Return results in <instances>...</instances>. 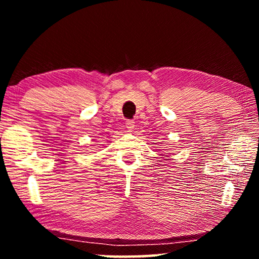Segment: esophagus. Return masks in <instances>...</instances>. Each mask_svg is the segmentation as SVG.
I'll return each mask as SVG.
<instances>
[{"mask_svg": "<svg viewBox=\"0 0 259 259\" xmlns=\"http://www.w3.org/2000/svg\"><path fill=\"white\" fill-rule=\"evenodd\" d=\"M125 128L128 129L129 131L134 130V128H135V122H134L133 120H128V121L125 122Z\"/></svg>", "mask_w": 259, "mask_h": 259, "instance_id": "34e87169", "label": "esophagus"}]
</instances>
